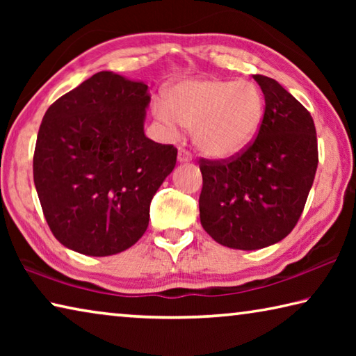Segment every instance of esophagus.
<instances>
[{
	"instance_id": "esophagus-1",
	"label": "esophagus",
	"mask_w": 356,
	"mask_h": 356,
	"mask_svg": "<svg viewBox=\"0 0 356 356\" xmlns=\"http://www.w3.org/2000/svg\"><path fill=\"white\" fill-rule=\"evenodd\" d=\"M177 161H179V163H188V161H191V155H190L188 150H185V149H179Z\"/></svg>"
}]
</instances>
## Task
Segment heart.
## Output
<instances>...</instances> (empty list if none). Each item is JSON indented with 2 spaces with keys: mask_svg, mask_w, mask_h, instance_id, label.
<instances>
[{
  "mask_svg": "<svg viewBox=\"0 0 356 356\" xmlns=\"http://www.w3.org/2000/svg\"><path fill=\"white\" fill-rule=\"evenodd\" d=\"M154 116L171 135L193 130V144L202 155L226 160L250 146L261 129L265 100L254 83L200 78L174 86L168 102L156 100Z\"/></svg>",
  "mask_w": 356,
  "mask_h": 356,
  "instance_id": "obj_1",
  "label": "heart"
}]
</instances>
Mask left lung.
I'll return each mask as SVG.
<instances>
[{
	"label": "left lung",
	"instance_id": "left-lung-1",
	"mask_svg": "<svg viewBox=\"0 0 356 356\" xmlns=\"http://www.w3.org/2000/svg\"><path fill=\"white\" fill-rule=\"evenodd\" d=\"M265 97L254 143L231 161H201V225L216 243L261 250L291 234L314 182V120L273 78L252 75Z\"/></svg>",
	"mask_w": 356,
	"mask_h": 356
}]
</instances>
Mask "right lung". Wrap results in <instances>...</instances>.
<instances>
[{
    "label": "right lung",
    "instance_id": "add662e5",
    "mask_svg": "<svg viewBox=\"0 0 356 356\" xmlns=\"http://www.w3.org/2000/svg\"><path fill=\"white\" fill-rule=\"evenodd\" d=\"M147 84L99 72L48 108L33 172L45 220L59 243L84 256H113L149 226L156 190L177 149L149 140Z\"/></svg>",
    "mask_w": 356,
    "mask_h": 356
}]
</instances>
